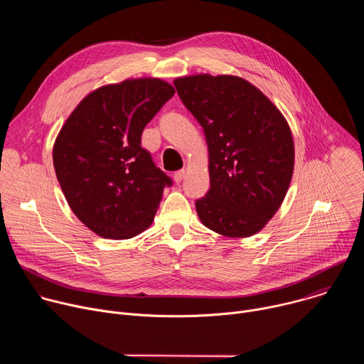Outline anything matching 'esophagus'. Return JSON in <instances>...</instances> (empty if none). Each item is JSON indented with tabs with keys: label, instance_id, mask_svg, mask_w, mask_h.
Listing matches in <instances>:
<instances>
[{
	"label": "esophagus",
	"instance_id": "obj_1",
	"mask_svg": "<svg viewBox=\"0 0 364 364\" xmlns=\"http://www.w3.org/2000/svg\"><path fill=\"white\" fill-rule=\"evenodd\" d=\"M184 176H186V171L184 170H180V171H177V173H174V181L178 184V183H181V180L184 178Z\"/></svg>",
	"mask_w": 364,
	"mask_h": 364
}]
</instances>
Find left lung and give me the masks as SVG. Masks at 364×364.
I'll use <instances>...</instances> for the list:
<instances>
[{
  "label": "left lung",
  "mask_w": 364,
  "mask_h": 364,
  "mask_svg": "<svg viewBox=\"0 0 364 364\" xmlns=\"http://www.w3.org/2000/svg\"><path fill=\"white\" fill-rule=\"evenodd\" d=\"M184 107L203 127L210 188L196 201L200 222L228 237L261 232L281 207L294 173L291 128L256 86L232 75L177 77Z\"/></svg>",
  "instance_id": "8db88e82"
}]
</instances>
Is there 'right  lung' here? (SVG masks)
<instances>
[{"label":"right lung","mask_w":364,"mask_h":364,"mask_svg":"<svg viewBox=\"0 0 364 364\" xmlns=\"http://www.w3.org/2000/svg\"><path fill=\"white\" fill-rule=\"evenodd\" d=\"M174 92L159 77L100 86L63 124L55 171L72 212L97 236L131 239L154 222L173 181L155 167L141 135Z\"/></svg>","instance_id":"add662e5"}]
</instances>
